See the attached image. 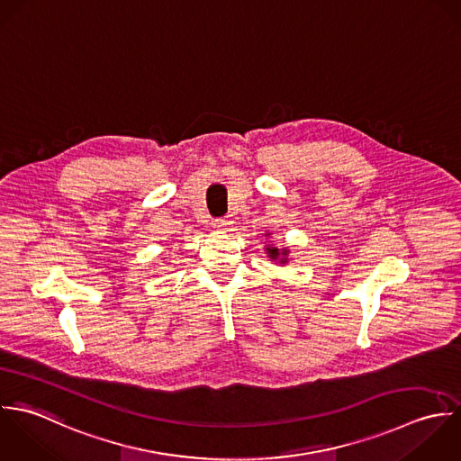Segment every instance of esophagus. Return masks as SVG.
I'll return each instance as SVG.
<instances>
[{"instance_id": "1", "label": "esophagus", "mask_w": 461, "mask_h": 461, "mask_svg": "<svg viewBox=\"0 0 461 461\" xmlns=\"http://www.w3.org/2000/svg\"><path fill=\"white\" fill-rule=\"evenodd\" d=\"M213 228L219 230V231H228V230H230V221H226V219H215V221H213Z\"/></svg>"}]
</instances>
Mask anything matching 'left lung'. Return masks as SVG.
Wrapping results in <instances>:
<instances>
[{"label":"left lung","mask_w":461,"mask_h":461,"mask_svg":"<svg viewBox=\"0 0 461 461\" xmlns=\"http://www.w3.org/2000/svg\"><path fill=\"white\" fill-rule=\"evenodd\" d=\"M266 237H271V231H267ZM266 253H267V257L271 258V262H276L279 266L286 264V262H288V255H290V251H288L286 248L277 249L276 246H273V244H267V246H266Z\"/></svg>","instance_id":"left-lung-1"}]
</instances>
